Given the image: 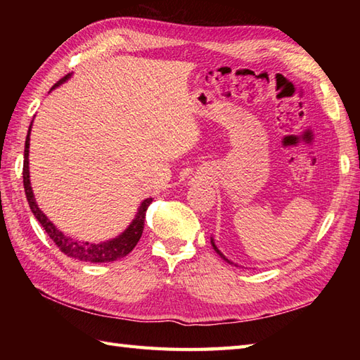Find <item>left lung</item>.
<instances>
[{
    "mask_svg": "<svg viewBox=\"0 0 360 360\" xmlns=\"http://www.w3.org/2000/svg\"><path fill=\"white\" fill-rule=\"evenodd\" d=\"M212 244H213V241H212ZM213 248H215V250H217V252H218V254H219V255H221V257H223V258H224V255H223V254H221V252H219V250H218V248H217V246H215V244H213ZM224 259H227V258H224ZM227 262H229V259H227ZM229 263H231V262H229Z\"/></svg>",
    "mask_w": 360,
    "mask_h": 360,
    "instance_id": "obj_1",
    "label": "left lung"
}]
</instances>
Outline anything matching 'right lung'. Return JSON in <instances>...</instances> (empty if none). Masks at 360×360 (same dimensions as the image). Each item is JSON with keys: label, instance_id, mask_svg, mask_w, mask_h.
<instances>
[{"label": "right lung", "instance_id": "1", "mask_svg": "<svg viewBox=\"0 0 360 360\" xmlns=\"http://www.w3.org/2000/svg\"><path fill=\"white\" fill-rule=\"evenodd\" d=\"M70 74H66L63 79H60L56 85L52 88L58 86L60 83L65 82ZM32 127V124H30ZM30 127L27 131V137H26V143H25V162H22V184H25V192H26V198L29 202V207L32 210L34 217L38 219V223L43 226V229L46 231V233L49 235V238L56 243V246L63 252L65 255L80 259V262H89V263H108V262H114V259L124 258L125 255H128L129 252L134 249V246L137 244V241L141 240L142 236V231H143V223H145V212H147L148 205L151 204V198L145 200L139 210H137V215L133 219V223L129 224V227L127 231L119 235L117 238H114L111 241H105L101 244H91V243H83V241H77L71 238V236H66L65 233H62L58 229L53 226L51 221L46 218L44 213L38 209V205L35 202V198L32 193V187H30V181H29V134H30Z\"/></svg>", "mask_w": 360, "mask_h": 360}]
</instances>
